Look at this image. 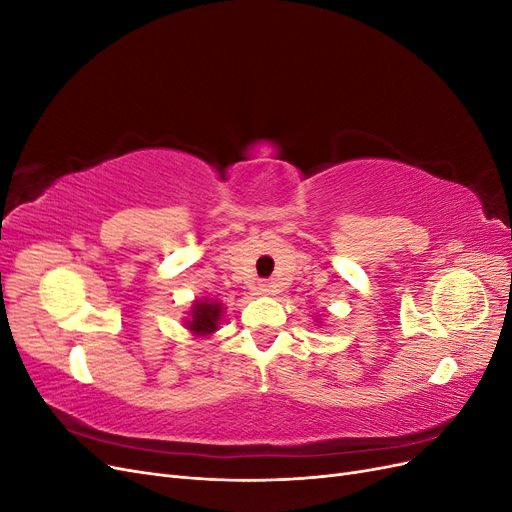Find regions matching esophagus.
I'll use <instances>...</instances> for the list:
<instances>
[{
    "label": "esophagus",
    "instance_id": "esophagus-1",
    "mask_svg": "<svg viewBox=\"0 0 512 512\" xmlns=\"http://www.w3.org/2000/svg\"><path fill=\"white\" fill-rule=\"evenodd\" d=\"M258 292L260 294H271L273 292V284L271 282H260L258 284Z\"/></svg>",
    "mask_w": 512,
    "mask_h": 512
}]
</instances>
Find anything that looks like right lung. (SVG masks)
I'll use <instances>...</instances> for the list:
<instances>
[{
    "instance_id": "right-lung-1",
    "label": "right lung",
    "mask_w": 512,
    "mask_h": 512,
    "mask_svg": "<svg viewBox=\"0 0 512 512\" xmlns=\"http://www.w3.org/2000/svg\"><path fill=\"white\" fill-rule=\"evenodd\" d=\"M222 316V305L215 301H203V303H194V312H192V320L190 331H194L196 335H209L215 329H218V320Z\"/></svg>"
}]
</instances>
